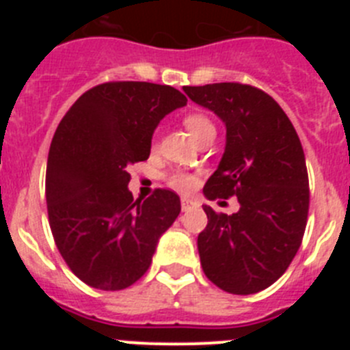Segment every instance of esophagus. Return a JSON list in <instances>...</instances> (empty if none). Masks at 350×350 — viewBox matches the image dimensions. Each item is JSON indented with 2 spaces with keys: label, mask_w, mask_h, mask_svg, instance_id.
<instances>
[{
  "label": "esophagus",
  "mask_w": 350,
  "mask_h": 350,
  "mask_svg": "<svg viewBox=\"0 0 350 350\" xmlns=\"http://www.w3.org/2000/svg\"><path fill=\"white\" fill-rule=\"evenodd\" d=\"M180 205H182V210H184V212H189V210L200 206V203H198L196 200H191V198H182Z\"/></svg>",
  "instance_id": "1"
}]
</instances>
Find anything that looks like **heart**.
<instances>
[{"instance_id": "1", "label": "heart", "mask_w": 350, "mask_h": 350, "mask_svg": "<svg viewBox=\"0 0 350 350\" xmlns=\"http://www.w3.org/2000/svg\"><path fill=\"white\" fill-rule=\"evenodd\" d=\"M184 126L187 128V131L193 135L194 140H202L203 137H206L208 133L215 131V126H213L212 120L208 119L203 113H187L184 117ZM170 185L175 187V189L182 191V193H187V191H193L194 187L198 185V178L194 175L187 172H175L172 173V177H170Z\"/></svg>"}]
</instances>
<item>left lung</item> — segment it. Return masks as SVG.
I'll use <instances>...</instances> for the list:
<instances>
[{
  "mask_svg": "<svg viewBox=\"0 0 350 350\" xmlns=\"http://www.w3.org/2000/svg\"><path fill=\"white\" fill-rule=\"evenodd\" d=\"M184 92L226 126L224 154L203 194L240 203L231 215L203 206L202 268L226 293L254 295L282 277L301 245L310 198L301 144L286 112L261 89L221 82Z\"/></svg>",
  "mask_w": 350,
  "mask_h": 350,
  "instance_id": "1",
  "label": "left lung"
}]
</instances>
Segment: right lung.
Wrapping results in <instances>:
<instances>
[{
    "label": "right lung",
    "mask_w": 350,
    "mask_h": 350,
    "mask_svg": "<svg viewBox=\"0 0 350 350\" xmlns=\"http://www.w3.org/2000/svg\"><path fill=\"white\" fill-rule=\"evenodd\" d=\"M187 98L170 85L108 82L83 92L52 138L45 196L55 245L94 289L119 291L148 270L180 198L157 189L133 200L128 166L150 156L154 129Z\"/></svg>",
    "instance_id": "1"
}]
</instances>
